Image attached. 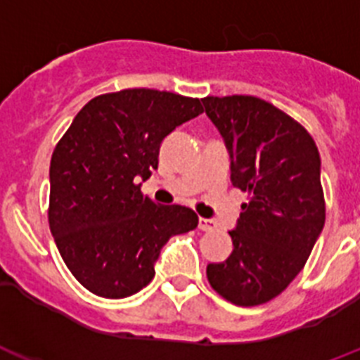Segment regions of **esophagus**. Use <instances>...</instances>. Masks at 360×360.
I'll list each match as a JSON object with an SVG mask.
<instances>
[{"label": "esophagus", "instance_id": "34e87169", "mask_svg": "<svg viewBox=\"0 0 360 360\" xmlns=\"http://www.w3.org/2000/svg\"><path fill=\"white\" fill-rule=\"evenodd\" d=\"M199 229L203 232H210L216 229V225H214L212 219H207V217H199Z\"/></svg>", "mask_w": 360, "mask_h": 360}]
</instances>
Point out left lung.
<instances>
[{"label":"left lung","instance_id":"1","mask_svg":"<svg viewBox=\"0 0 360 360\" xmlns=\"http://www.w3.org/2000/svg\"><path fill=\"white\" fill-rule=\"evenodd\" d=\"M205 113L231 157V181L249 201L229 234L231 256L208 264L212 289L232 304L278 297L306 265L324 229L315 141L297 120L256 96H207Z\"/></svg>","mask_w":360,"mask_h":360}]
</instances>
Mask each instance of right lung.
I'll return each mask as SVG.
<instances>
[{"label":"right lung","mask_w":360,"mask_h":360,"mask_svg":"<svg viewBox=\"0 0 360 360\" xmlns=\"http://www.w3.org/2000/svg\"><path fill=\"white\" fill-rule=\"evenodd\" d=\"M201 113L199 98L122 89L87 102L54 148L51 232L93 295L126 298L146 288L166 241L198 226L194 210L155 205L141 181L157 170L162 141Z\"/></svg>","instance_id":"add662e5"}]
</instances>
